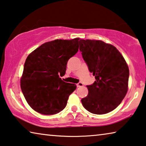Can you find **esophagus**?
<instances>
[{"label":"esophagus","mask_w":146,"mask_h":146,"mask_svg":"<svg viewBox=\"0 0 146 146\" xmlns=\"http://www.w3.org/2000/svg\"><path fill=\"white\" fill-rule=\"evenodd\" d=\"M77 87H81V86H83V84L81 82H78L77 84Z\"/></svg>","instance_id":"obj_1"}]
</instances>
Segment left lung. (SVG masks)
Wrapping results in <instances>:
<instances>
[{
  "instance_id": "obj_1",
  "label": "left lung",
  "mask_w": 146,
  "mask_h": 146,
  "mask_svg": "<svg viewBox=\"0 0 146 146\" xmlns=\"http://www.w3.org/2000/svg\"><path fill=\"white\" fill-rule=\"evenodd\" d=\"M79 50L96 81L88 85V94L81 99L84 107L95 114L114 110L128 90L129 70L119 50L101 40H81Z\"/></svg>"
}]
</instances>
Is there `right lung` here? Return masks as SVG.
Instances as JSON below:
<instances>
[{"instance_id":"add662e5","label":"right lung","mask_w":146,"mask_h":146,"mask_svg":"<svg viewBox=\"0 0 146 146\" xmlns=\"http://www.w3.org/2000/svg\"><path fill=\"white\" fill-rule=\"evenodd\" d=\"M81 40H56L43 43L32 52L25 61L21 88L32 108L40 114H57L66 107L75 84L64 82L70 58L78 50Z\"/></svg>"}]
</instances>
